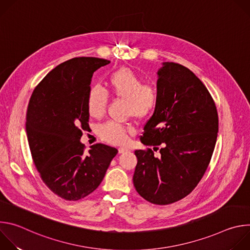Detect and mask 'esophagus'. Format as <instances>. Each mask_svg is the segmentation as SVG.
<instances>
[{"label": "esophagus", "instance_id": "esophagus-1", "mask_svg": "<svg viewBox=\"0 0 250 250\" xmlns=\"http://www.w3.org/2000/svg\"><path fill=\"white\" fill-rule=\"evenodd\" d=\"M129 151L127 148H125V147H120L119 148V153H125V152H127Z\"/></svg>", "mask_w": 250, "mask_h": 250}]
</instances>
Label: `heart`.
I'll return each mask as SVG.
<instances>
[{"instance_id": "heart-1", "label": "heart", "mask_w": 250, "mask_h": 250, "mask_svg": "<svg viewBox=\"0 0 250 250\" xmlns=\"http://www.w3.org/2000/svg\"><path fill=\"white\" fill-rule=\"evenodd\" d=\"M110 93L127 102V113L137 119L149 117L159 103V90L153 83H145L144 78L130 68H121L113 72L108 80ZM108 93L98 85L90 87L87 94V111L90 117L99 119L105 113ZM128 128L108 122L99 127L100 136L113 145H124L127 140Z\"/></svg>"}]
</instances>
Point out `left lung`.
Masks as SVG:
<instances>
[{
    "label": "left lung",
    "instance_id": "left-lung-1",
    "mask_svg": "<svg viewBox=\"0 0 250 250\" xmlns=\"http://www.w3.org/2000/svg\"><path fill=\"white\" fill-rule=\"evenodd\" d=\"M159 103L140 141L162 146L154 152L135 150L133 185L155 205H169L189 195L204 176L219 131V117L209 92L187 67L164 62L157 72Z\"/></svg>",
    "mask_w": 250,
    "mask_h": 250
}]
</instances>
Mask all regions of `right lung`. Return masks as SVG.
<instances>
[{"mask_svg": "<svg viewBox=\"0 0 250 250\" xmlns=\"http://www.w3.org/2000/svg\"><path fill=\"white\" fill-rule=\"evenodd\" d=\"M111 61L76 57L42 79L30 97L25 129L33 163L43 183L67 201L80 200L103 181L118 149L97 144L85 154L80 142L89 128L87 94L95 71Z\"/></svg>", "mask_w": 250, "mask_h": 250, "instance_id": "add662e5", "label": "right lung"}]
</instances>
